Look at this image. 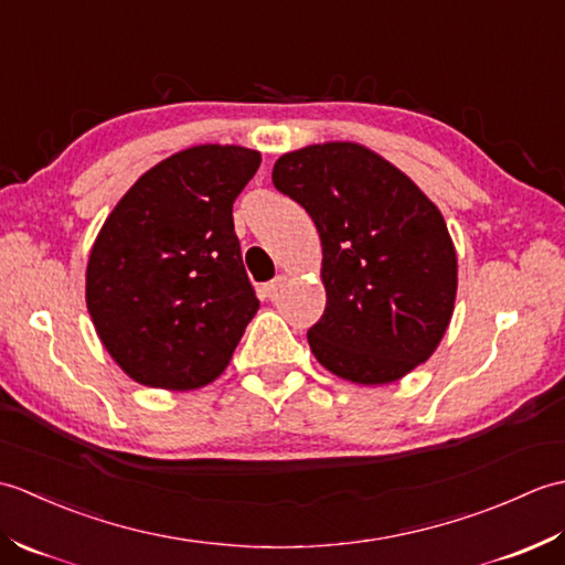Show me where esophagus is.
I'll return each mask as SVG.
<instances>
[{
	"label": "esophagus",
	"mask_w": 565,
	"mask_h": 565,
	"mask_svg": "<svg viewBox=\"0 0 565 565\" xmlns=\"http://www.w3.org/2000/svg\"><path fill=\"white\" fill-rule=\"evenodd\" d=\"M286 286V276L281 274V276H276V279H271V281H267L262 286V294L264 296H269V298H274L276 294H279L281 289Z\"/></svg>",
	"instance_id": "1"
}]
</instances>
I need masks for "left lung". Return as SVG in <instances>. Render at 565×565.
<instances>
[{
	"label": "left lung",
	"mask_w": 565,
	"mask_h": 565,
	"mask_svg": "<svg viewBox=\"0 0 565 565\" xmlns=\"http://www.w3.org/2000/svg\"><path fill=\"white\" fill-rule=\"evenodd\" d=\"M271 182L308 211L322 243L328 303L308 330L318 362L364 386L427 362L456 298V252L435 203L356 142L286 152Z\"/></svg>",
	"instance_id": "8db88e82"
}]
</instances>
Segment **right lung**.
<instances>
[{
    "label": "right lung",
    "instance_id": "right-lung-1",
    "mask_svg": "<svg viewBox=\"0 0 565 565\" xmlns=\"http://www.w3.org/2000/svg\"><path fill=\"white\" fill-rule=\"evenodd\" d=\"M259 162L239 146L177 152L126 191L99 231L87 308L114 362L142 386H206L255 318L233 203Z\"/></svg>",
    "mask_w": 565,
    "mask_h": 565
}]
</instances>
